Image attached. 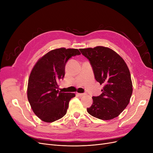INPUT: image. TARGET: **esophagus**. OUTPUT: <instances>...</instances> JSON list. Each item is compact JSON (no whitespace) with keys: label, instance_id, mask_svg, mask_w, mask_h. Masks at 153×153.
<instances>
[{"label":"esophagus","instance_id":"obj_1","mask_svg":"<svg viewBox=\"0 0 153 153\" xmlns=\"http://www.w3.org/2000/svg\"><path fill=\"white\" fill-rule=\"evenodd\" d=\"M77 95L79 97H82V96L86 95V94H85V93H77Z\"/></svg>","mask_w":153,"mask_h":153}]
</instances>
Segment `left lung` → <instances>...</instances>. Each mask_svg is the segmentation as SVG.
<instances>
[{
  "label": "left lung",
  "instance_id": "left-lung-1",
  "mask_svg": "<svg viewBox=\"0 0 153 153\" xmlns=\"http://www.w3.org/2000/svg\"><path fill=\"white\" fill-rule=\"evenodd\" d=\"M83 55L89 59L95 79L103 84L102 93L93 96V103L87 108L92 116L102 120L117 117L129 103L133 92L130 72L119 54L107 47L81 48Z\"/></svg>",
  "mask_w": 153,
  "mask_h": 153
}]
</instances>
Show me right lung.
Instances as JSON below:
<instances>
[{"label":"right lung","instance_id":"obj_1","mask_svg":"<svg viewBox=\"0 0 153 153\" xmlns=\"http://www.w3.org/2000/svg\"><path fill=\"white\" fill-rule=\"evenodd\" d=\"M78 49L61 48L50 51L32 68L27 86V98L34 113L41 120L52 123L66 115L75 93L59 91L58 82L65 75L69 58L80 55Z\"/></svg>","mask_w":153,"mask_h":153}]
</instances>
